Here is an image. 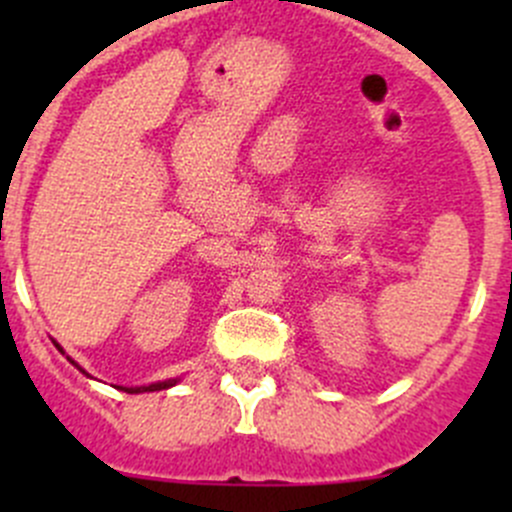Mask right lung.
Segmentation results:
<instances>
[{"label": "right lung", "mask_w": 512, "mask_h": 512, "mask_svg": "<svg viewBox=\"0 0 512 512\" xmlns=\"http://www.w3.org/2000/svg\"><path fill=\"white\" fill-rule=\"evenodd\" d=\"M71 361V359H69ZM74 364V361H71ZM84 371V369H81ZM86 374V371H84ZM180 379H168V381H158V384H148V386H136V389H126V386H121V391H128V394H143V391H163V389H170V386L178 384Z\"/></svg>", "instance_id": "1"}]
</instances>
